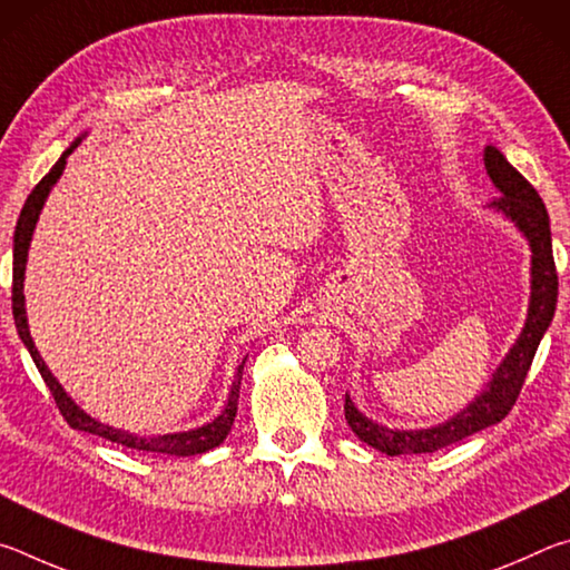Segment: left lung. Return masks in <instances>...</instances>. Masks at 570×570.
Returning a JSON list of instances; mask_svg holds the SVG:
<instances>
[{
	"label": "left lung",
	"instance_id": "obj_1",
	"mask_svg": "<svg viewBox=\"0 0 570 570\" xmlns=\"http://www.w3.org/2000/svg\"><path fill=\"white\" fill-rule=\"evenodd\" d=\"M485 168L495 188L500 190V196L490 200V206L503 210L510 220H515V226L523 230L530 240V248H533V292H530L525 330L503 364L498 366L488 390L468 410H462L458 417L438 424L432 430L397 432L382 428V424L366 420L354 407L350 394H344V417L350 422V428L356 432V438L366 442V445L377 448L384 455L394 458L410 455V452H435L440 448L455 445V442L503 420L513 410L518 394L523 390L538 344L543 340L548 324H551L556 314L558 272L553 262L551 220H548L543 200H540L538 190L510 166L500 150L485 148Z\"/></svg>",
	"mask_w": 570,
	"mask_h": 570
}]
</instances>
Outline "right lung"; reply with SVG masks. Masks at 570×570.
Masks as SVG:
<instances>
[{
    "label": "right lung",
    "instance_id": "right-lung-1",
    "mask_svg": "<svg viewBox=\"0 0 570 570\" xmlns=\"http://www.w3.org/2000/svg\"><path fill=\"white\" fill-rule=\"evenodd\" d=\"M75 148H77V142H75L70 150H65L62 158L52 166V170L47 173V176L40 183H37L35 190L30 193V198H27L22 214H19V220H17V228H14V268H12V314H14L17 332H19V336H22V342H24L27 350H30L32 360L37 364V370H40V374H42L45 384H47V387H50L57 410H60L65 422L70 424L72 430L90 432V435H98V438H105V440H110V442H118V445L130 448V450L158 452V455L190 458V455H200V452L214 450L216 445H220V442L226 440V435L230 432V424H234L236 402H238V387H240V372H244V364L246 362H240L238 374H236V382H234V387H230V394H228L226 407H224V412H220L214 422H208V424H204V428H198V430L178 432V435L138 438V435H130V432L108 428V424H100V422H95L92 417H88V414H85L70 397H67L65 390L52 377V372L45 366L42 356L37 354V350H35V342H32V336H30V330H27L24 294H22L27 248H30L32 230H35V224H37V216H40V210H42L47 193H50V188L55 186V180L60 178V173L65 168V160H67V156H70Z\"/></svg>",
    "mask_w": 570,
    "mask_h": 570
}]
</instances>
